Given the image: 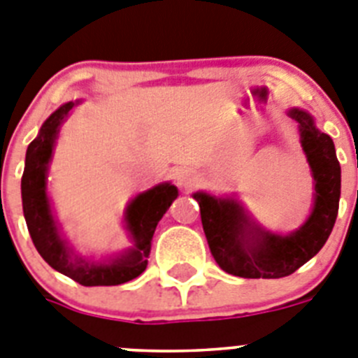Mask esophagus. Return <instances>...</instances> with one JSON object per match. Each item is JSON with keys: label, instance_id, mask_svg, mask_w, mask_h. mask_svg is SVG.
<instances>
[{"label": "esophagus", "instance_id": "1", "mask_svg": "<svg viewBox=\"0 0 358 358\" xmlns=\"http://www.w3.org/2000/svg\"><path fill=\"white\" fill-rule=\"evenodd\" d=\"M178 182H180V185L189 187L192 183V178H191V176H187V175H180L178 176Z\"/></svg>", "mask_w": 358, "mask_h": 358}]
</instances>
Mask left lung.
Segmentation results:
<instances>
[{"mask_svg":"<svg viewBox=\"0 0 358 358\" xmlns=\"http://www.w3.org/2000/svg\"><path fill=\"white\" fill-rule=\"evenodd\" d=\"M299 123L301 146L315 180V201L307 223L291 235L253 231L243 207L234 199L196 192L205 237L223 271L241 278L289 276L324 246L336 224L341 198V166L330 135L314 127L303 110H291Z\"/></svg>","mask_w":358,"mask_h":358,"instance_id":"left-lung-1","label":"left lung"}]
</instances>
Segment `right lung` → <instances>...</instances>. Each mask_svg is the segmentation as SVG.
Segmentation results:
<instances>
[{"label":"right lung","instance_id":"right-lung-1","mask_svg":"<svg viewBox=\"0 0 358 358\" xmlns=\"http://www.w3.org/2000/svg\"><path fill=\"white\" fill-rule=\"evenodd\" d=\"M73 107L75 103H66L53 112L41 128L37 139L31 141L28 146L24 173L21 178L22 212L35 248L53 269L85 287L119 285L137 278L146 269L157 224L178 196V189L169 183H162L139 194L130 203L124 219L134 239V248L121 260L112 264H89L82 259H71L50 210L46 196V169L57 130Z\"/></svg>","mask_w":358,"mask_h":358}]
</instances>
